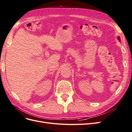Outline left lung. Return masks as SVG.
<instances>
[{
  "mask_svg": "<svg viewBox=\"0 0 132 132\" xmlns=\"http://www.w3.org/2000/svg\"><path fill=\"white\" fill-rule=\"evenodd\" d=\"M117 38H118V40H119V41H120V37H119V36H118Z\"/></svg>",
  "mask_w": 132,
  "mask_h": 132,
  "instance_id": "obj_1",
  "label": "left lung"
}]
</instances>
